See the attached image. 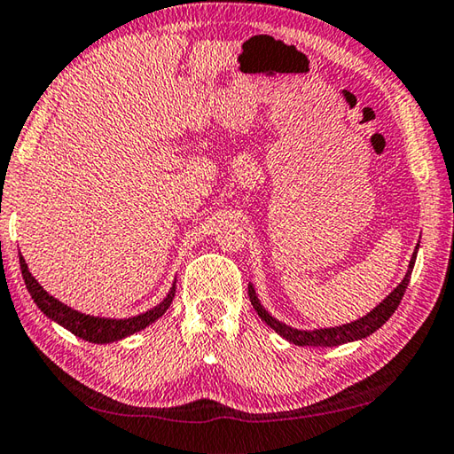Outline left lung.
I'll return each mask as SVG.
<instances>
[{
    "label": "left lung",
    "instance_id": "obj_1",
    "mask_svg": "<svg viewBox=\"0 0 454 454\" xmlns=\"http://www.w3.org/2000/svg\"><path fill=\"white\" fill-rule=\"evenodd\" d=\"M417 249H419V245H417ZM417 249H415V253L411 256V262H409L407 275H405L403 280H401V285L395 290H393V293L386 298V301L375 306L370 314H365L364 318L356 320V322L344 324V326L322 328V330H296V328H290V326H286V324H282V322L272 318V316L267 310H264V308L259 302V298H256V294H254V288L249 285L251 304H253V308L256 310V314L261 316V320H264V324H267V326H270L277 333H280L282 338H286L288 341H293V344H296V346L332 348V346L346 344V341L362 340V338L370 336V333H373L375 330H380L383 324H386L391 318V314L397 310L401 298H403L405 288L409 285V278H411V272H413V267H415V259H417Z\"/></svg>",
    "mask_w": 454,
    "mask_h": 454
}]
</instances>
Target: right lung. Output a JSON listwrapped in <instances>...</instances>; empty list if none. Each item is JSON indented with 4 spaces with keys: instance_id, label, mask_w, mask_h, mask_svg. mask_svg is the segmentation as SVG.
<instances>
[{
    "instance_id": "add662e5",
    "label": "right lung",
    "mask_w": 454,
    "mask_h": 454,
    "mask_svg": "<svg viewBox=\"0 0 454 454\" xmlns=\"http://www.w3.org/2000/svg\"><path fill=\"white\" fill-rule=\"evenodd\" d=\"M20 264H21V275L25 280V286H27L33 302L41 308V312L49 316L51 320H55L57 324H61V326L67 328L68 332H73L74 336L92 341V344H108V341L122 340L134 332H140L146 326H150L152 322H156L160 316L168 310L176 296V282H174V286L169 290V294L164 298V302H160L156 308H152L148 312L134 316V318H124V320L97 318V316H89V314H81L73 310V308H68L67 304L59 302L57 298L51 296L47 290H43L39 282L31 277L27 262H25L21 254H20Z\"/></svg>"
}]
</instances>
